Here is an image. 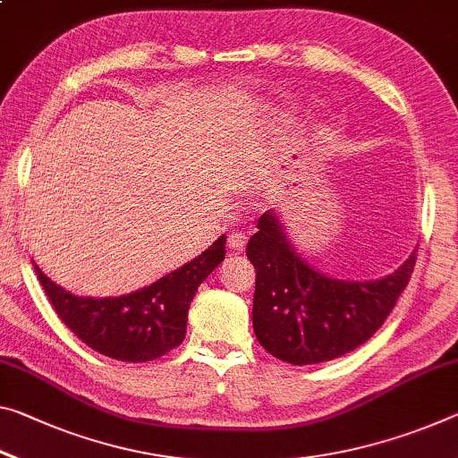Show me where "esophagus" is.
<instances>
[{"label": "esophagus", "instance_id": "1", "mask_svg": "<svg viewBox=\"0 0 458 458\" xmlns=\"http://www.w3.org/2000/svg\"><path fill=\"white\" fill-rule=\"evenodd\" d=\"M228 246L232 250L241 252L246 246V236L242 234V232H232V234L228 236Z\"/></svg>", "mask_w": 458, "mask_h": 458}]
</instances>
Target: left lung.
<instances>
[{
    "label": "left lung",
    "instance_id": "1",
    "mask_svg": "<svg viewBox=\"0 0 458 458\" xmlns=\"http://www.w3.org/2000/svg\"><path fill=\"white\" fill-rule=\"evenodd\" d=\"M246 257L255 267L252 328L275 359L316 365L354 351L387 320L408 285L416 250L387 277L346 281L308 265L275 209L260 216Z\"/></svg>",
    "mask_w": 458,
    "mask_h": 458
}]
</instances>
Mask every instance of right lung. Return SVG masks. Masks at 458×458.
Wrapping results in <instances>:
<instances>
[{
	"mask_svg": "<svg viewBox=\"0 0 458 458\" xmlns=\"http://www.w3.org/2000/svg\"><path fill=\"white\" fill-rule=\"evenodd\" d=\"M226 236L148 287L120 297H81L36 275L61 320L79 340L104 357L147 362L177 348L185 338L187 311L195 292L226 257Z\"/></svg>",
	"mask_w": 458,
	"mask_h": 458,
	"instance_id": "obj_1",
	"label": "right lung"
}]
</instances>
